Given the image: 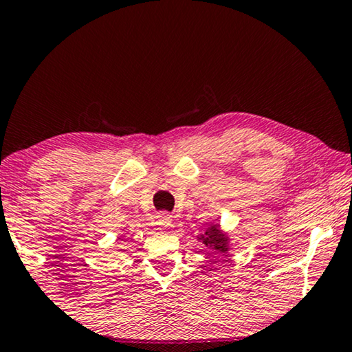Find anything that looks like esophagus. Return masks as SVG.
I'll return each mask as SVG.
<instances>
[{
	"instance_id": "obj_1",
	"label": "esophagus",
	"mask_w": 352,
	"mask_h": 352,
	"mask_svg": "<svg viewBox=\"0 0 352 352\" xmlns=\"http://www.w3.org/2000/svg\"><path fill=\"white\" fill-rule=\"evenodd\" d=\"M173 223V216L166 211H162V213L157 214V224L162 226V228H170Z\"/></svg>"
}]
</instances>
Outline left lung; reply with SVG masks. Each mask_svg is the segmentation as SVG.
Instances as JSON below:
<instances>
[{
    "label": "left lung",
    "instance_id": "obj_1",
    "mask_svg": "<svg viewBox=\"0 0 352 352\" xmlns=\"http://www.w3.org/2000/svg\"><path fill=\"white\" fill-rule=\"evenodd\" d=\"M199 240L205 243V247L213 250L216 254H226L229 252V237L219 229L218 224L206 228L205 234L200 235Z\"/></svg>",
    "mask_w": 352,
    "mask_h": 352
}]
</instances>
